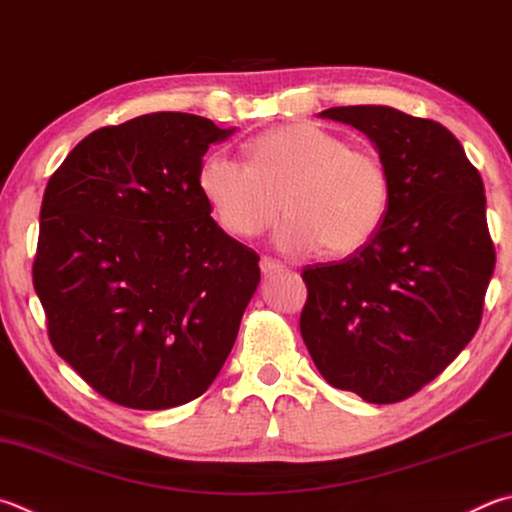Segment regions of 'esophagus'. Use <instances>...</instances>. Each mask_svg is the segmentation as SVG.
<instances>
[{
  "label": "esophagus",
  "instance_id": "1",
  "mask_svg": "<svg viewBox=\"0 0 512 512\" xmlns=\"http://www.w3.org/2000/svg\"><path fill=\"white\" fill-rule=\"evenodd\" d=\"M259 268H262V275H275V273H282L284 271V264H280V262H275V259H268V257H264L262 262H259Z\"/></svg>",
  "mask_w": 512,
  "mask_h": 512
}]
</instances>
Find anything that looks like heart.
<instances>
[{"label": "heart", "mask_w": 512, "mask_h": 512, "mask_svg": "<svg viewBox=\"0 0 512 512\" xmlns=\"http://www.w3.org/2000/svg\"><path fill=\"white\" fill-rule=\"evenodd\" d=\"M250 163L212 152L199 190L228 235L253 239L280 221L275 244L309 255L327 246L345 257L365 248L387 217L392 181L383 159L311 123L268 129L248 143Z\"/></svg>", "instance_id": "1"}]
</instances>
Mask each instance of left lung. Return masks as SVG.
I'll use <instances>...</instances> for the list:
<instances>
[{"label": "left lung", "instance_id": "8db88e82", "mask_svg": "<svg viewBox=\"0 0 512 512\" xmlns=\"http://www.w3.org/2000/svg\"><path fill=\"white\" fill-rule=\"evenodd\" d=\"M383 159L392 201L369 244L304 268L300 331L329 385L367 403L416 394L479 329L495 271L486 194L450 129L385 105L331 107Z\"/></svg>", "mask_w": 512, "mask_h": 512}]
</instances>
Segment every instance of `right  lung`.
<instances>
[{"instance_id":"1","label":"right lung","mask_w":512,"mask_h":512,"mask_svg":"<svg viewBox=\"0 0 512 512\" xmlns=\"http://www.w3.org/2000/svg\"><path fill=\"white\" fill-rule=\"evenodd\" d=\"M235 127L156 111L91 132L44 190L33 286L62 360L132 410L212 385L259 284L255 250L210 217L199 167Z\"/></svg>"}]
</instances>
